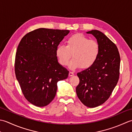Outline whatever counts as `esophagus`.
I'll use <instances>...</instances> for the list:
<instances>
[{"label": "esophagus", "instance_id": "obj_1", "mask_svg": "<svg viewBox=\"0 0 132 132\" xmlns=\"http://www.w3.org/2000/svg\"><path fill=\"white\" fill-rule=\"evenodd\" d=\"M73 75H74V73H73V72H69V76H73Z\"/></svg>", "mask_w": 132, "mask_h": 132}]
</instances>
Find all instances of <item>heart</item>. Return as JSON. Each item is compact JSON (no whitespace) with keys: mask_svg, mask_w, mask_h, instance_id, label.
I'll use <instances>...</instances> for the list:
<instances>
[{"mask_svg":"<svg viewBox=\"0 0 132 132\" xmlns=\"http://www.w3.org/2000/svg\"><path fill=\"white\" fill-rule=\"evenodd\" d=\"M100 52V45L97 42L80 34L70 36L66 41V46L58 45L56 50V55L63 65L68 64L72 54L73 59L69 63L71 69L80 67L82 69L89 68L96 62Z\"/></svg>","mask_w":132,"mask_h":132,"instance_id":"obj_1","label":"heart"}]
</instances>
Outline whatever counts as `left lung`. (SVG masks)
Returning a JSON list of instances; mask_svg holds the SVG:
<instances>
[{
	"label": "left lung",
	"instance_id": "obj_1",
	"mask_svg": "<svg viewBox=\"0 0 132 132\" xmlns=\"http://www.w3.org/2000/svg\"><path fill=\"white\" fill-rule=\"evenodd\" d=\"M96 37L100 52L93 65L77 73L80 82L76 88L78 98L89 108L104 103L119 81L120 56L116 45L98 30L88 31Z\"/></svg>",
	"mask_w": 132,
	"mask_h": 132
}]
</instances>
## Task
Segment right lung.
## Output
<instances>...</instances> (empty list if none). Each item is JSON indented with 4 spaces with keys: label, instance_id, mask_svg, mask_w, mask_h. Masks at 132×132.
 <instances>
[{
    "label": "right lung",
    "instance_id": "right-lung-1",
    "mask_svg": "<svg viewBox=\"0 0 132 132\" xmlns=\"http://www.w3.org/2000/svg\"><path fill=\"white\" fill-rule=\"evenodd\" d=\"M69 30L39 28L27 34L16 53L15 72L25 98L36 106H45L55 98L59 81L69 71L59 63L56 48Z\"/></svg>",
    "mask_w": 132,
    "mask_h": 132
}]
</instances>
